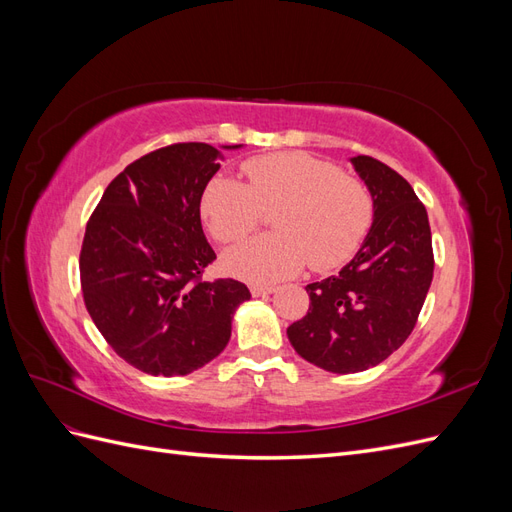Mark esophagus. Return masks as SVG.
Listing matches in <instances>:
<instances>
[{
    "instance_id": "obj_1",
    "label": "esophagus",
    "mask_w": 512,
    "mask_h": 512,
    "mask_svg": "<svg viewBox=\"0 0 512 512\" xmlns=\"http://www.w3.org/2000/svg\"><path fill=\"white\" fill-rule=\"evenodd\" d=\"M250 290H252L254 297H267V294L275 292V288H273V286H252Z\"/></svg>"
}]
</instances>
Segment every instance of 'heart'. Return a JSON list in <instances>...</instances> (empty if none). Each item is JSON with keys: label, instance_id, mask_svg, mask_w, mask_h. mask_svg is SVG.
Returning <instances> with one entry per match:
<instances>
[{"label": "heart", "instance_id": "heart-1", "mask_svg": "<svg viewBox=\"0 0 512 512\" xmlns=\"http://www.w3.org/2000/svg\"><path fill=\"white\" fill-rule=\"evenodd\" d=\"M247 185L213 177L200 196L211 237L239 243L273 213L277 232L247 241L224 256V269L252 284H271L309 269L344 267L374 226V194L335 162L303 151H282L243 162Z\"/></svg>", "mask_w": 512, "mask_h": 512}]
</instances>
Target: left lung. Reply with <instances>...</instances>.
<instances>
[{
    "instance_id": "1",
    "label": "left lung",
    "mask_w": 512,
    "mask_h": 512,
    "mask_svg": "<svg viewBox=\"0 0 512 512\" xmlns=\"http://www.w3.org/2000/svg\"><path fill=\"white\" fill-rule=\"evenodd\" d=\"M352 164L374 194V226L339 275L305 286L307 314L288 327L292 348L333 374L389 359L416 327L433 280L431 228L412 185L369 156Z\"/></svg>"
}]
</instances>
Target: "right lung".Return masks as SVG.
Wrapping results in <instances>:
<instances>
[{"instance_id": "1", "label": "right lung", "mask_w": 512, "mask_h": 512, "mask_svg": "<svg viewBox=\"0 0 512 512\" xmlns=\"http://www.w3.org/2000/svg\"><path fill=\"white\" fill-rule=\"evenodd\" d=\"M218 168L207 143L151 151L108 183L85 228L87 312L106 344L149 376H185L215 359L232 314L252 297L232 277H203L215 252L200 196Z\"/></svg>"}]
</instances>
